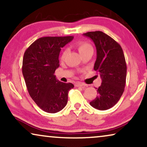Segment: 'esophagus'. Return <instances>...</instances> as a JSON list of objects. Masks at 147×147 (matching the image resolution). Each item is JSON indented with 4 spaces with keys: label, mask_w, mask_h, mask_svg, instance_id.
<instances>
[{
    "label": "esophagus",
    "mask_w": 147,
    "mask_h": 147,
    "mask_svg": "<svg viewBox=\"0 0 147 147\" xmlns=\"http://www.w3.org/2000/svg\"><path fill=\"white\" fill-rule=\"evenodd\" d=\"M83 86H85V84L82 83V82H76L75 84V86H76V87H82Z\"/></svg>",
    "instance_id": "34e87169"
}]
</instances>
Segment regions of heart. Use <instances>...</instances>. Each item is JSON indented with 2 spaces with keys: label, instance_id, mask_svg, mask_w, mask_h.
<instances>
[{
  "label": "heart",
  "instance_id": "heart-1",
  "mask_svg": "<svg viewBox=\"0 0 147 147\" xmlns=\"http://www.w3.org/2000/svg\"><path fill=\"white\" fill-rule=\"evenodd\" d=\"M92 46L90 45V44H89L88 43H86V42H80L78 44V51H79L80 53H83V52L86 51V50L91 49ZM66 54H67V51H64L63 54H62V58H63L65 57Z\"/></svg>",
  "mask_w": 147,
  "mask_h": 147
}]
</instances>
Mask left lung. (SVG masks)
<instances>
[{
  "instance_id": "left-lung-1",
  "label": "left lung",
  "mask_w": 147,
  "mask_h": 147,
  "mask_svg": "<svg viewBox=\"0 0 147 147\" xmlns=\"http://www.w3.org/2000/svg\"><path fill=\"white\" fill-rule=\"evenodd\" d=\"M83 35L95 44L97 56L94 69L102 79L101 85L96 88L98 96L90 104L100 110L110 109L118 102L125 88L127 68L123 51L115 40L103 32Z\"/></svg>"
}]
</instances>
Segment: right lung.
Masks as SVG:
<instances>
[{
  "label": "right lung",
  "mask_w": 147,
  "mask_h": 147,
  "mask_svg": "<svg viewBox=\"0 0 147 147\" xmlns=\"http://www.w3.org/2000/svg\"><path fill=\"white\" fill-rule=\"evenodd\" d=\"M73 36L44 37L34 41L26 50L22 71L28 92L37 105L48 113H56L67 104L68 92L74 87L56 79L61 48Z\"/></svg>",
  "instance_id": "add662e5"
}]
</instances>
